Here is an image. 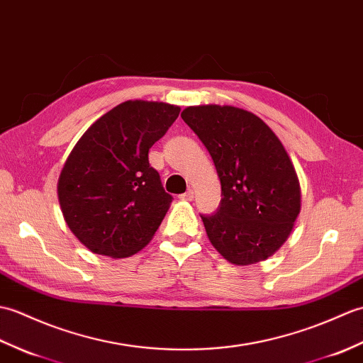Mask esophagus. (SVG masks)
Here are the masks:
<instances>
[{"label":"esophagus","instance_id":"esophagus-1","mask_svg":"<svg viewBox=\"0 0 363 363\" xmlns=\"http://www.w3.org/2000/svg\"><path fill=\"white\" fill-rule=\"evenodd\" d=\"M180 199H182V200H184V202H191V200L194 199V191H192V189L186 191V192H184V194H182V196H180Z\"/></svg>","mask_w":363,"mask_h":363}]
</instances>
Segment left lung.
Wrapping results in <instances>:
<instances>
[{"instance_id":"left-lung-1","label":"left lung","mask_w":363,"mask_h":363,"mask_svg":"<svg viewBox=\"0 0 363 363\" xmlns=\"http://www.w3.org/2000/svg\"><path fill=\"white\" fill-rule=\"evenodd\" d=\"M182 118L220 180L219 209L202 216L209 242L235 265L265 261L291 236L301 209L300 180L283 143L244 108L209 104L186 107Z\"/></svg>"}]
</instances>
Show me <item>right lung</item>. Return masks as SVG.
<instances>
[{
    "instance_id": "right-lung-1",
    "label": "right lung",
    "mask_w": 363,
    "mask_h": 363,
    "mask_svg": "<svg viewBox=\"0 0 363 363\" xmlns=\"http://www.w3.org/2000/svg\"><path fill=\"white\" fill-rule=\"evenodd\" d=\"M180 107L125 101L88 127L59 177L68 228L90 252L138 253L154 238L172 197L149 164V149L179 118Z\"/></svg>"
}]
</instances>
